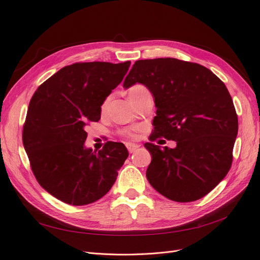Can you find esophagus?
<instances>
[{"label": "esophagus", "mask_w": 260, "mask_h": 260, "mask_svg": "<svg viewBox=\"0 0 260 260\" xmlns=\"http://www.w3.org/2000/svg\"><path fill=\"white\" fill-rule=\"evenodd\" d=\"M127 148H128V151H129V153H135L137 149L139 148V145L138 144H132V143H128L127 144Z\"/></svg>", "instance_id": "obj_1"}]
</instances>
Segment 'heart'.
<instances>
[{
	"instance_id": "b5f03b06",
	"label": "heart",
	"mask_w": 260,
	"mask_h": 260,
	"mask_svg": "<svg viewBox=\"0 0 260 260\" xmlns=\"http://www.w3.org/2000/svg\"><path fill=\"white\" fill-rule=\"evenodd\" d=\"M144 90H146V89L144 88L143 85H140V84L133 85L132 88H130V90H129V96L136 95V94H138V93H140V92H142V91H144ZM108 100H109V98H108V99H106V101L104 102L103 106H102V108H103V109L107 106ZM120 133H121V135H122L123 137H127V138H135V137H136V135H135V130H133V129H123V130H121V131H120Z\"/></svg>"
}]
</instances>
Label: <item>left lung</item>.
Here are the masks:
<instances>
[{
  "label": "left lung",
  "mask_w": 260,
  "mask_h": 260,
  "mask_svg": "<svg viewBox=\"0 0 260 260\" xmlns=\"http://www.w3.org/2000/svg\"><path fill=\"white\" fill-rule=\"evenodd\" d=\"M136 83L152 93L156 107L149 140L176 141L175 148L153 143L146 178L171 201L202 199L230 170L238 116L224 83L206 67L177 58L137 60L123 88Z\"/></svg>",
  "instance_id": "1"
}]
</instances>
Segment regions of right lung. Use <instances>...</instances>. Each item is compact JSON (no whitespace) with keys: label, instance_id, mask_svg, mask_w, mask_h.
Returning a JSON list of instances; mask_svg holds the SVG:
<instances>
[{"label":"right lung","instance_id":"add662e5","mask_svg":"<svg viewBox=\"0 0 260 260\" xmlns=\"http://www.w3.org/2000/svg\"><path fill=\"white\" fill-rule=\"evenodd\" d=\"M129 67L130 61L76 62L55 73L31 98L23 147L39 184L57 200L88 205L115 183L127 147L112 141L98 152L85 147V127L101 119V106Z\"/></svg>","mask_w":260,"mask_h":260}]
</instances>
